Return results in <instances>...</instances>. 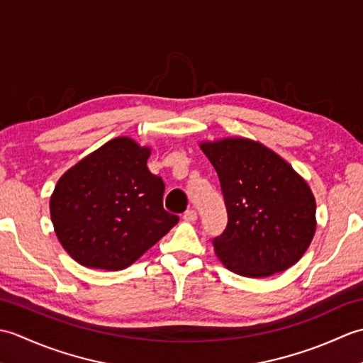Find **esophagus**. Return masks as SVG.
<instances>
[{"label":"esophagus","mask_w":363,"mask_h":363,"mask_svg":"<svg viewBox=\"0 0 363 363\" xmlns=\"http://www.w3.org/2000/svg\"><path fill=\"white\" fill-rule=\"evenodd\" d=\"M182 218H184V221L194 223V221L196 220V212H195L194 209H189V211H186V212H184V215H182Z\"/></svg>","instance_id":"1"}]
</instances>
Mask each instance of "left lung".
Segmentation results:
<instances>
[{"instance_id": "1", "label": "left lung", "mask_w": 363, "mask_h": 363, "mask_svg": "<svg viewBox=\"0 0 363 363\" xmlns=\"http://www.w3.org/2000/svg\"><path fill=\"white\" fill-rule=\"evenodd\" d=\"M218 174L228 225L213 238L230 272L268 277L295 265L317 228L311 187L289 162L259 142L228 137L199 145Z\"/></svg>"}]
</instances>
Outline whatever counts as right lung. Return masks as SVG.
Returning <instances> with one entry per match:
<instances>
[{
	"label": "right lung",
	"mask_w": 363,
	"mask_h": 363,
	"mask_svg": "<svg viewBox=\"0 0 363 363\" xmlns=\"http://www.w3.org/2000/svg\"><path fill=\"white\" fill-rule=\"evenodd\" d=\"M148 146L117 137L62 174L50 199L60 245L78 264L117 272L156 245L179 217L162 204Z\"/></svg>",
	"instance_id": "add662e5"
}]
</instances>
